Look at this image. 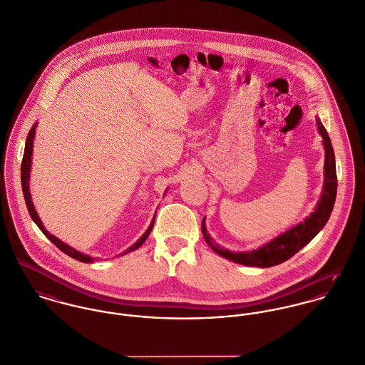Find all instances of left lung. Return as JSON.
Returning a JSON list of instances; mask_svg holds the SVG:
<instances>
[{"mask_svg":"<svg viewBox=\"0 0 365 365\" xmlns=\"http://www.w3.org/2000/svg\"><path fill=\"white\" fill-rule=\"evenodd\" d=\"M316 125L319 129V133L323 138V146H324V184H323V192L320 197V201L317 202L314 212L311 213L302 223L294 226L288 232L279 235L274 240L268 242L260 249L253 252H240L233 253L229 250L220 249L213 239L209 236L205 226V219L202 220V235L209 247L217 253L219 256L227 259V260L243 264L247 267H260L268 268L272 265H278L284 261L291 259L294 255H297L302 247H305L313 237L324 227L327 223L330 213L334 207L336 194H337V175H336V161H334V152L330 142V138L322 125L320 119H316Z\"/></svg>","mask_w":365,"mask_h":365,"instance_id":"8db88e82","label":"left lung"}]
</instances>
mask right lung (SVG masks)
Listing matches in <instances>:
<instances>
[{
	"instance_id": "right-lung-1",
	"label": "right lung",
	"mask_w": 365,
	"mask_h": 365,
	"mask_svg": "<svg viewBox=\"0 0 365 365\" xmlns=\"http://www.w3.org/2000/svg\"><path fill=\"white\" fill-rule=\"evenodd\" d=\"M35 130H36V123L31 128V130H29V133H28L26 143H25L24 158H22V164H21V182H22V191H24V198H25V202H26V208L29 210V215H31L32 220L38 225V227L45 233V236L52 242L53 245L57 246V249H60L63 253H66L67 256H70V257H73V259H76V260L81 261V262H93L94 259H91L90 256L83 255V253L74 250L73 247H70L68 245L63 243L61 240H58L57 237H54L53 235H51V233L45 229L42 220L39 219V216H38V213H36V210H35L32 198H31V192H29V173H31V163H32V150H34ZM153 225H155V217H153V220H152L149 229L145 232V235H143L133 246H130L128 250H125L123 253H120V256H123V255H126V253H130V252L139 249V247L146 242V239L149 237V235H150V232H152V229H153Z\"/></svg>"
}]
</instances>
